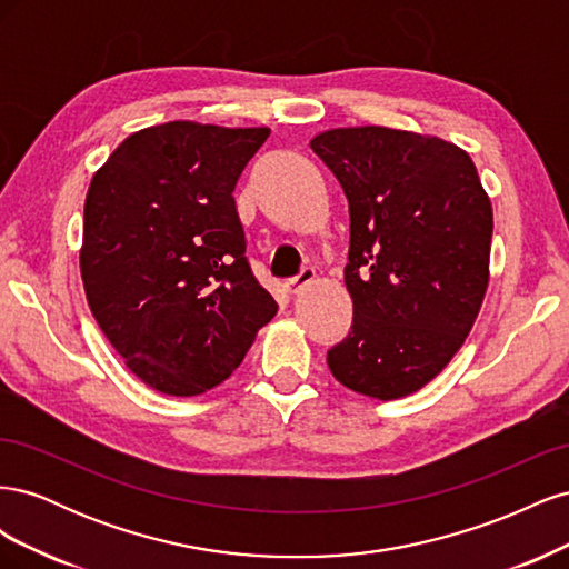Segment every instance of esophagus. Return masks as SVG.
I'll return each instance as SVG.
<instances>
[{
  "label": "esophagus",
  "instance_id": "34e87169",
  "mask_svg": "<svg viewBox=\"0 0 569 569\" xmlns=\"http://www.w3.org/2000/svg\"><path fill=\"white\" fill-rule=\"evenodd\" d=\"M316 280V270L313 268H303L297 278H291V280H287V289L291 291V295H297V291L303 287V284H308V282H313Z\"/></svg>",
  "mask_w": 569,
  "mask_h": 569
}]
</instances>
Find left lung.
I'll return each mask as SVG.
<instances>
[{"label":"left lung","mask_w":569,"mask_h":569,"mask_svg":"<svg viewBox=\"0 0 569 569\" xmlns=\"http://www.w3.org/2000/svg\"><path fill=\"white\" fill-rule=\"evenodd\" d=\"M311 149L349 201L347 339L337 382L391 401L422 389L470 335L489 284L491 201L468 151L382 126L335 128Z\"/></svg>","instance_id":"obj_1"}]
</instances>
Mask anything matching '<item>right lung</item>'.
I'll return each mask as SVG.
<instances>
[{"label": "right lung", "mask_w": 569, "mask_h": 569, "mask_svg": "<svg viewBox=\"0 0 569 569\" xmlns=\"http://www.w3.org/2000/svg\"><path fill=\"white\" fill-rule=\"evenodd\" d=\"M268 134L170 120L132 132L90 182L80 249L90 311L161 393L226 382L278 313L244 256L232 197Z\"/></svg>", "instance_id": "obj_1"}]
</instances>
